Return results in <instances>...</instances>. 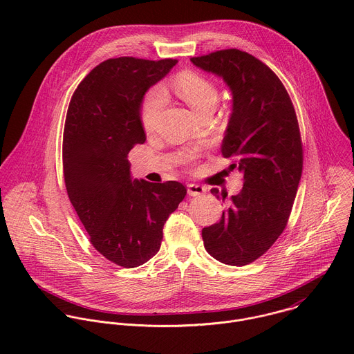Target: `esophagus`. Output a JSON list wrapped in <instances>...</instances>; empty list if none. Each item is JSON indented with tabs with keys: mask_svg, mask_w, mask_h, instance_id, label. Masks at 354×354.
I'll return each mask as SVG.
<instances>
[{
	"mask_svg": "<svg viewBox=\"0 0 354 354\" xmlns=\"http://www.w3.org/2000/svg\"><path fill=\"white\" fill-rule=\"evenodd\" d=\"M206 192V187L201 185H196V183H189L187 185V194L189 196H200Z\"/></svg>",
	"mask_w": 354,
	"mask_h": 354,
	"instance_id": "34e87169",
	"label": "esophagus"
}]
</instances>
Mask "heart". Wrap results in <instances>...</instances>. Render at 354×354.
Returning <instances> with one entry per match:
<instances>
[{
	"instance_id": "1",
	"label": "heart",
	"mask_w": 354,
	"mask_h": 354,
	"mask_svg": "<svg viewBox=\"0 0 354 354\" xmlns=\"http://www.w3.org/2000/svg\"><path fill=\"white\" fill-rule=\"evenodd\" d=\"M175 91L185 102L200 116L213 113L218 104V89L207 77L193 71L180 73L174 81ZM165 104V93L161 88L151 89L141 104V124L145 130H154Z\"/></svg>"
}]
</instances>
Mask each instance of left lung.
Listing matches in <instances>:
<instances>
[{"label": "left lung", "instance_id": "8db88e82", "mask_svg": "<svg viewBox=\"0 0 354 354\" xmlns=\"http://www.w3.org/2000/svg\"><path fill=\"white\" fill-rule=\"evenodd\" d=\"M190 62L224 80L232 113L221 153L243 175L242 190L228 198L218 223L201 230L205 248L221 263L257 261L284 231L302 172V144L291 99L279 77L261 60L227 48ZM227 200V193L212 189Z\"/></svg>", "mask_w": 354, "mask_h": 354}]
</instances>
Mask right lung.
Returning <instances> with one entry per match:
<instances>
[{
	"label": "right lung",
	"mask_w": 354,
	"mask_h": 354,
	"mask_svg": "<svg viewBox=\"0 0 354 354\" xmlns=\"http://www.w3.org/2000/svg\"><path fill=\"white\" fill-rule=\"evenodd\" d=\"M176 63L109 59L80 82L68 105L63 168L70 201L93 248L123 268L157 254L164 224L186 196L176 180H133L127 161L130 149L145 141L144 95Z\"/></svg>",
	"instance_id": "add662e5"
}]
</instances>
